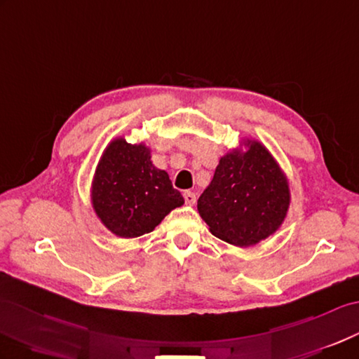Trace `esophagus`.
Masks as SVG:
<instances>
[{
    "instance_id": "34e87169",
    "label": "esophagus",
    "mask_w": 359,
    "mask_h": 359,
    "mask_svg": "<svg viewBox=\"0 0 359 359\" xmlns=\"http://www.w3.org/2000/svg\"><path fill=\"white\" fill-rule=\"evenodd\" d=\"M183 198H185V203H187V205L192 206V205L196 203V200H197V197H196V192H192V191H185V192H183Z\"/></svg>"
}]
</instances>
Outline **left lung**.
<instances>
[{"mask_svg":"<svg viewBox=\"0 0 359 359\" xmlns=\"http://www.w3.org/2000/svg\"><path fill=\"white\" fill-rule=\"evenodd\" d=\"M291 203L288 179L267 147L245 137L219 159L197 201L214 236L250 247L279 231Z\"/></svg>","mask_w":359,"mask_h":359,"instance_id":"obj_1","label":"left lung"}]
</instances>
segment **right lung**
<instances>
[{"label":"right lung","instance_id":"obj_1","mask_svg":"<svg viewBox=\"0 0 359 359\" xmlns=\"http://www.w3.org/2000/svg\"><path fill=\"white\" fill-rule=\"evenodd\" d=\"M95 215L109 232L136 238L154 231L185 200L174 189L167 171L156 168L144 142L115 137L104 149L90 188Z\"/></svg>","mask_w":359,"mask_h":359}]
</instances>
